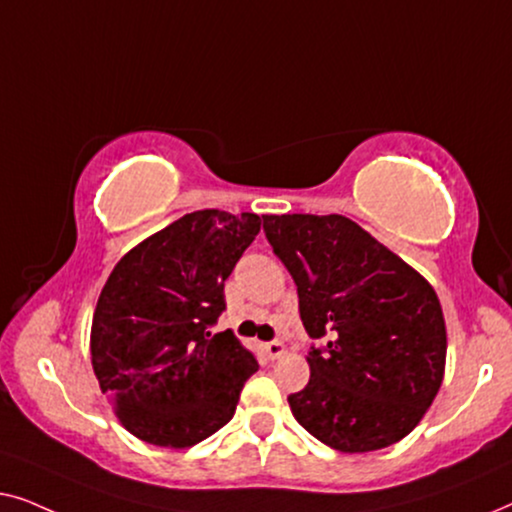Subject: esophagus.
Returning <instances> with one entry per match:
<instances>
[{
	"instance_id": "obj_1",
	"label": "esophagus",
	"mask_w": 512,
	"mask_h": 512,
	"mask_svg": "<svg viewBox=\"0 0 512 512\" xmlns=\"http://www.w3.org/2000/svg\"><path fill=\"white\" fill-rule=\"evenodd\" d=\"M263 352L268 354L270 359H279V356H282V354L286 352V347H284V342L272 340V342H265V345H263Z\"/></svg>"
}]
</instances>
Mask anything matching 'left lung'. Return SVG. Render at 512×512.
I'll return each instance as SVG.
<instances>
[{
  "instance_id": "left-lung-1",
  "label": "left lung",
  "mask_w": 512,
  "mask_h": 512,
  "mask_svg": "<svg viewBox=\"0 0 512 512\" xmlns=\"http://www.w3.org/2000/svg\"><path fill=\"white\" fill-rule=\"evenodd\" d=\"M272 251L298 286L310 382L293 417L340 452H373L419 424L445 373L447 333L433 286L340 214L263 216Z\"/></svg>"
}]
</instances>
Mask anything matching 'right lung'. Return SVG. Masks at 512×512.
<instances>
[{"mask_svg":"<svg viewBox=\"0 0 512 512\" xmlns=\"http://www.w3.org/2000/svg\"><path fill=\"white\" fill-rule=\"evenodd\" d=\"M261 216L200 209L130 249L97 298L90 356L132 436L191 447L228 424L258 361L233 331L212 333L223 284Z\"/></svg>","mask_w":512,"mask_h":512,"instance_id":"right-lung-1","label":"right lung"}]
</instances>
